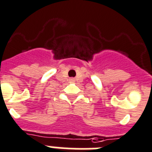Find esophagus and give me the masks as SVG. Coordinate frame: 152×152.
Here are the masks:
<instances>
[{"label":"esophagus","instance_id":"1","mask_svg":"<svg viewBox=\"0 0 152 152\" xmlns=\"http://www.w3.org/2000/svg\"><path fill=\"white\" fill-rule=\"evenodd\" d=\"M69 82H70V83H74L75 82L74 78H70V79H69Z\"/></svg>","mask_w":152,"mask_h":152}]
</instances>
